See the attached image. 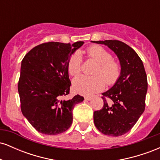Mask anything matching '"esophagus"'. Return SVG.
Returning a JSON list of instances; mask_svg holds the SVG:
<instances>
[{
  "instance_id": "34e87169",
  "label": "esophagus",
  "mask_w": 160,
  "mask_h": 160,
  "mask_svg": "<svg viewBox=\"0 0 160 160\" xmlns=\"http://www.w3.org/2000/svg\"><path fill=\"white\" fill-rule=\"evenodd\" d=\"M92 99V97H90V96H86L85 97V100H86V101H90Z\"/></svg>"
}]
</instances>
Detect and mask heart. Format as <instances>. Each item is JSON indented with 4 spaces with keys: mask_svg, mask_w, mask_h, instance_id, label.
Returning <instances> with one entry per match:
<instances>
[{
    "mask_svg": "<svg viewBox=\"0 0 160 160\" xmlns=\"http://www.w3.org/2000/svg\"><path fill=\"white\" fill-rule=\"evenodd\" d=\"M89 58L98 63L93 71L94 76L80 75L73 80L75 91L84 95H91L102 91L107 85H113L120 76V65L112 59L111 54L100 46H92L87 49ZM82 56L77 51L71 55L68 62V70L71 76H76L81 71Z\"/></svg>",
    "mask_w": 160,
    "mask_h": 160,
    "instance_id": "obj_1",
    "label": "heart"
}]
</instances>
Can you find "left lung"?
<instances>
[{
    "instance_id": "1",
    "label": "left lung",
    "mask_w": 160,
    "mask_h": 160,
    "mask_svg": "<svg viewBox=\"0 0 160 160\" xmlns=\"http://www.w3.org/2000/svg\"><path fill=\"white\" fill-rule=\"evenodd\" d=\"M108 46L118 57L120 76L102 93L104 106L94 112V123L104 135L117 137L135 126L145 109L148 79L140 57L129 46L116 40L92 41Z\"/></svg>"
}]
</instances>
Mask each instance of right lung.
Masks as SVG:
<instances>
[{"label": "right lung", "instance_id": "1", "mask_svg": "<svg viewBox=\"0 0 160 160\" xmlns=\"http://www.w3.org/2000/svg\"><path fill=\"white\" fill-rule=\"evenodd\" d=\"M48 42L36 46L22 61L18 91L24 117L38 132L55 135L65 132L73 121V109L83 101L77 95L63 100L71 86L68 62L83 44Z\"/></svg>", "mask_w": 160, "mask_h": 160}]
</instances>
